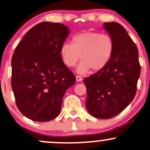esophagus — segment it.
Here are the masks:
<instances>
[{
  "label": "esophagus",
  "mask_w": 150,
  "mask_h": 150,
  "mask_svg": "<svg viewBox=\"0 0 150 150\" xmlns=\"http://www.w3.org/2000/svg\"><path fill=\"white\" fill-rule=\"evenodd\" d=\"M82 80V78L80 76H78V75H77L76 76V81L77 82H80V81Z\"/></svg>",
  "instance_id": "obj_1"
}]
</instances>
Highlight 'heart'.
Returning a JSON list of instances; mask_svg holds the SVG:
<instances>
[{"label": "heart", "mask_w": 150, "mask_h": 150, "mask_svg": "<svg viewBox=\"0 0 150 150\" xmlns=\"http://www.w3.org/2000/svg\"><path fill=\"white\" fill-rule=\"evenodd\" d=\"M114 51V42L108 34L93 31L77 33L73 37L72 44L64 42L60 47V56L67 67L75 66L80 59L82 61L77 66V73H87L90 70H101L110 61Z\"/></svg>", "instance_id": "obj_1"}]
</instances>
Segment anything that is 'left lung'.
I'll use <instances>...</instances> for the list:
<instances>
[{
	"label": "left lung",
	"mask_w": 150,
	"mask_h": 150,
	"mask_svg": "<svg viewBox=\"0 0 150 150\" xmlns=\"http://www.w3.org/2000/svg\"><path fill=\"white\" fill-rule=\"evenodd\" d=\"M103 28L114 42L112 56L105 67L83 81L88 112L96 118L110 119L134 98L140 66L138 48L125 28L117 22H105Z\"/></svg>",
	"instance_id": "left-lung-1"
}]
</instances>
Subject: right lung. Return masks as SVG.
<instances>
[{
  "instance_id": "1",
  "label": "right lung",
  "mask_w": 150,
  "mask_h": 150,
  "mask_svg": "<svg viewBox=\"0 0 150 150\" xmlns=\"http://www.w3.org/2000/svg\"><path fill=\"white\" fill-rule=\"evenodd\" d=\"M69 33L62 23L41 22L25 34L15 49L12 89L18 109L30 120L43 122L56 118L66 90L75 82L60 56Z\"/></svg>"
}]
</instances>
